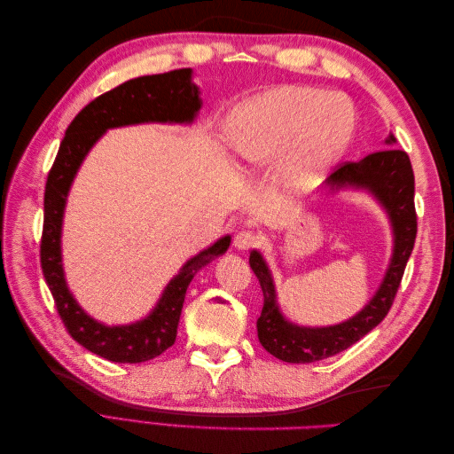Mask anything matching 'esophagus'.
I'll list each match as a JSON object with an SVG mask.
<instances>
[{"label":"esophagus","mask_w":454,"mask_h":454,"mask_svg":"<svg viewBox=\"0 0 454 454\" xmlns=\"http://www.w3.org/2000/svg\"><path fill=\"white\" fill-rule=\"evenodd\" d=\"M257 242V235L254 231H248V229H242L237 232L235 237V248L237 250H248L252 248V246Z\"/></svg>","instance_id":"obj_1"}]
</instances>
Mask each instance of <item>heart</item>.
I'll return each mask as SVG.
<instances>
[{
  "mask_svg": "<svg viewBox=\"0 0 454 454\" xmlns=\"http://www.w3.org/2000/svg\"><path fill=\"white\" fill-rule=\"evenodd\" d=\"M352 106L314 87H280L242 104L229 119L231 147L246 168H263L287 151L284 189L301 193L348 147Z\"/></svg>",
  "mask_w": 454,
  "mask_h": 454,
  "instance_id": "obj_1",
  "label": "heart"
}]
</instances>
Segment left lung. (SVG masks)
Instances as JSON below:
<instances>
[{
	"label": "left lung",
	"instance_id": "left-lung-1",
	"mask_svg": "<svg viewBox=\"0 0 454 454\" xmlns=\"http://www.w3.org/2000/svg\"><path fill=\"white\" fill-rule=\"evenodd\" d=\"M380 149L358 162H345L327 177L325 187L332 193L342 189L365 191L387 212L392 227V255L380 286L362 310L348 320L333 325L310 327L287 320L280 310L277 287L267 261L259 250L250 252V267L263 290V310L257 318V337L274 358L287 364H312L325 360L352 347L388 314L397 287H400L407 259L417 239L415 176L405 151L395 147L390 134Z\"/></svg>",
	"mask_w": 454,
	"mask_h": 454
}]
</instances>
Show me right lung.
<instances>
[{"label": "right lung", "mask_w": 454, "mask_h": 454, "mask_svg": "<svg viewBox=\"0 0 454 454\" xmlns=\"http://www.w3.org/2000/svg\"><path fill=\"white\" fill-rule=\"evenodd\" d=\"M200 106V89L193 83L191 67L130 79L81 109L67 127L59 147V155L49 172L43 202L41 269H43L45 282L67 333L81 347L109 362H147L174 345L191 280L202 267L227 252L231 237H222L206 250L187 259L162 290L157 305L142 320L107 325L85 312L66 282L62 263V223L67 195H70L81 164L109 129L144 125V122L193 125Z\"/></svg>", "instance_id": "1"}]
</instances>
